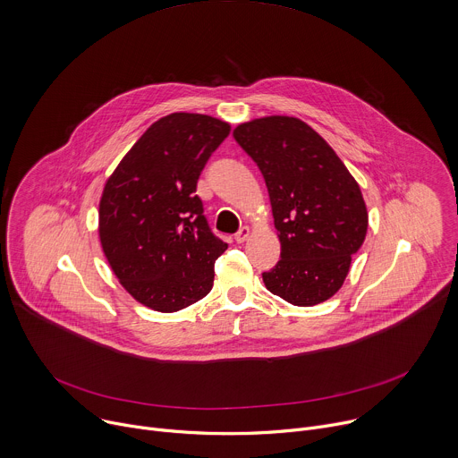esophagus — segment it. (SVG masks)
Instances as JSON below:
<instances>
[{"mask_svg": "<svg viewBox=\"0 0 458 458\" xmlns=\"http://www.w3.org/2000/svg\"><path fill=\"white\" fill-rule=\"evenodd\" d=\"M251 235V230L248 228V226H242L237 233H235V242H239V244H242L244 241H248V237Z\"/></svg>", "mask_w": 458, "mask_h": 458, "instance_id": "esophagus-1", "label": "esophagus"}]
</instances>
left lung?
Segmentation results:
<instances>
[{
    "label": "left lung",
    "instance_id": "8db88e82",
    "mask_svg": "<svg viewBox=\"0 0 458 458\" xmlns=\"http://www.w3.org/2000/svg\"><path fill=\"white\" fill-rule=\"evenodd\" d=\"M260 169L280 241V260L262 280L300 308L329 300L361 248L369 214L358 182L333 147L294 116H264L233 129Z\"/></svg>",
    "mask_w": 458,
    "mask_h": 458
}]
</instances>
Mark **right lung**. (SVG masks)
I'll return each instance as SVG.
<instances>
[{
  "mask_svg": "<svg viewBox=\"0 0 458 458\" xmlns=\"http://www.w3.org/2000/svg\"><path fill=\"white\" fill-rule=\"evenodd\" d=\"M230 123L173 113L152 123L107 178L98 237L123 289L143 306L176 313L207 296L228 248L210 232L196 196L201 171Z\"/></svg>",
  "mask_w": 458,
  "mask_h": 458,
  "instance_id": "right-lung-1",
  "label": "right lung"
}]
</instances>
